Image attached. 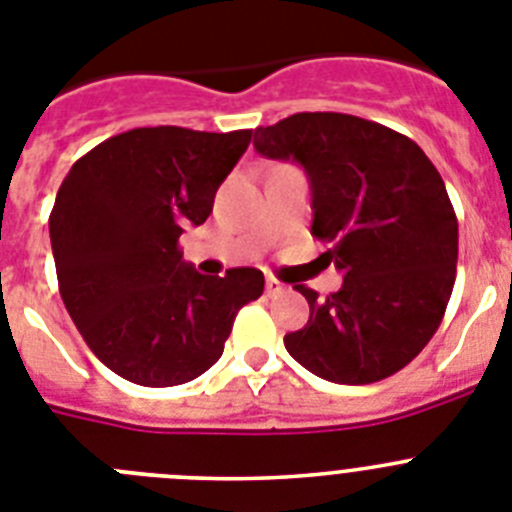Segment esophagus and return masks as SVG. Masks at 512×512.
<instances>
[{
	"instance_id": "obj_1",
	"label": "esophagus",
	"mask_w": 512,
	"mask_h": 512,
	"mask_svg": "<svg viewBox=\"0 0 512 512\" xmlns=\"http://www.w3.org/2000/svg\"><path fill=\"white\" fill-rule=\"evenodd\" d=\"M282 289H284V284L279 282V279H274V277L266 279V292H269V295H277V292H282Z\"/></svg>"
}]
</instances>
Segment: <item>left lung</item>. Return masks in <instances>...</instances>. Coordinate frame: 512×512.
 <instances>
[{"instance_id": "left-lung-1", "label": "left lung", "mask_w": 512, "mask_h": 512, "mask_svg": "<svg viewBox=\"0 0 512 512\" xmlns=\"http://www.w3.org/2000/svg\"><path fill=\"white\" fill-rule=\"evenodd\" d=\"M261 156L292 158L312 189V235L343 287L310 305L284 346L307 372L336 384H372L408 366L449 305L459 223L431 158L408 135L341 112H297L256 128Z\"/></svg>"}]
</instances>
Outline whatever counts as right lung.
I'll list each match as a JSON object with an SVG mask.
<instances>
[{
	"instance_id": "obj_1",
	"label": "right lung",
	"mask_w": 512,
	"mask_h": 512,
	"mask_svg": "<svg viewBox=\"0 0 512 512\" xmlns=\"http://www.w3.org/2000/svg\"><path fill=\"white\" fill-rule=\"evenodd\" d=\"M253 130L135 128L71 166L51 210L58 289L107 369L143 387L205 374L243 305L259 300L251 266L205 277L182 261L179 235L210 217L217 187Z\"/></svg>"
}]
</instances>
